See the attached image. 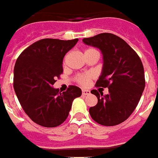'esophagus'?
Segmentation results:
<instances>
[{
    "instance_id": "1",
    "label": "esophagus",
    "mask_w": 158,
    "mask_h": 158,
    "mask_svg": "<svg viewBox=\"0 0 158 158\" xmlns=\"http://www.w3.org/2000/svg\"><path fill=\"white\" fill-rule=\"evenodd\" d=\"M81 94H82V96H88V95L90 94V91L89 90H86V89H83L81 91Z\"/></svg>"
}]
</instances>
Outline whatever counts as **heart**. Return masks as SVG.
Wrapping results in <instances>:
<instances>
[{
    "label": "heart",
    "instance_id": "1",
    "mask_svg": "<svg viewBox=\"0 0 158 158\" xmlns=\"http://www.w3.org/2000/svg\"><path fill=\"white\" fill-rule=\"evenodd\" d=\"M96 51L95 48H88L85 49L84 51V54H89L90 52ZM94 77L93 74L91 73H85V74H79V75H77L75 77V81H77V84H79L80 86H87L89 81L91 80L92 78Z\"/></svg>",
    "mask_w": 158,
    "mask_h": 158
}]
</instances>
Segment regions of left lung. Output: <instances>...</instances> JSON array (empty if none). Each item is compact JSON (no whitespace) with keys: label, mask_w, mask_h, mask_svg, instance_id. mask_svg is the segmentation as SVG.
Listing matches in <instances>:
<instances>
[{"label":"left lung","mask_w":158,"mask_h":158,"mask_svg":"<svg viewBox=\"0 0 158 158\" xmlns=\"http://www.w3.org/2000/svg\"><path fill=\"white\" fill-rule=\"evenodd\" d=\"M82 41L102 53L103 67L96 87L109 88V94L105 96L96 89L91 90L98 102L89 108L90 116L101 125H117L135 110L144 89L142 61L124 40L110 33H102Z\"/></svg>","instance_id":"8db88e82"}]
</instances>
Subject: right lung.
Masks as SVG:
<instances>
[{"mask_svg": "<svg viewBox=\"0 0 158 158\" xmlns=\"http://www.w3.org/2000/svg\"><path fill=\"white\" fill-rule=\"evenodd\" d=\"M77 42L78 39H42L25 48L16 60L15 91L23 110L39 125H61L69 116L73 100L81 96V89L75 85L62 93L52 87L63 72V57Z\"/></svg>", "mask_w": 158, "mask_h": 158, "instance_id": "obj_1", "label": "right lung"}]
</instances>
